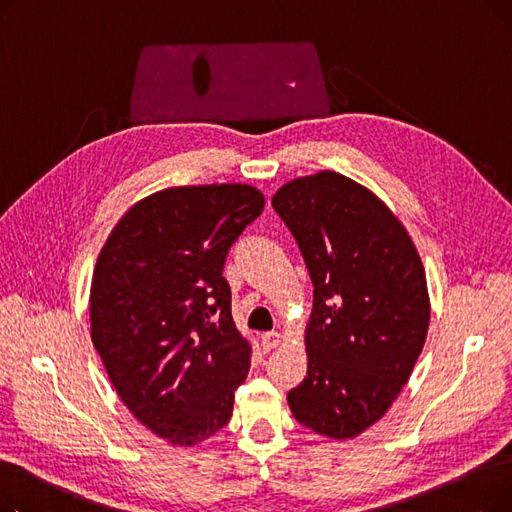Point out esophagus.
<instances>
[{
    "instance_id": "esophagus-1",
    "label": "esophagus",
    "mask_w": 512,
    "mask_h": 512,
    "mask_svg": "<svg viewBox=\"0 0 512 512\" xmlns=\"http://www.w3.org/2000/svg\"><path fill=\"white\" fill-rule=\"evenodd\" d=\"M261 344H263L265 351H272V348L282 344V334H278V332H265L261 336Z\"/></svg>"
}]
</instances>
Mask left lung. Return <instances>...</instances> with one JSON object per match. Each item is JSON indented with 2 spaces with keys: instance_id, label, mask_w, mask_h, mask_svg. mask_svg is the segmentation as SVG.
Listing matches in <instances>:
<instances>
[{
  "instance_id": "8db88e82",
  "label": "left lung",
  "mask_w": 512,
  "mask_h": 512,
  "mask_svg": "<svg viewBox=\"0 0 512 512\" xmlns=\"http://www.w3.org/2000/svg\"><path fill=\"white\" fill-rule=\"evenodd\" d=\"M272 205L315 288L307 378L288 407L319 436L357 438L388 413L423 351L432 305L421 257L394 211L338 172L294 178Z\"/></svg>"
}]
</instances>
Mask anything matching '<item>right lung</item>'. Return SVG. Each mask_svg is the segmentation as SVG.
Here are the masks:
<instances>
[{"instance_id": "1", "label": "right lung", "mask_w": 512, "mask_h": 512, "mask_svg": "<svg viewBox=\"0 0 512 512\" xmlns=\"http://www.w3.org/2000/svg\"><path fill=\"white\" fill-rule=\"evenodd\" d=\"M265 205L240 182L170 186L134 203L91 280V340L128 411L174 446L230 421L251 342L222 276L230 247Z\"/></svg>"}]
</instances>
